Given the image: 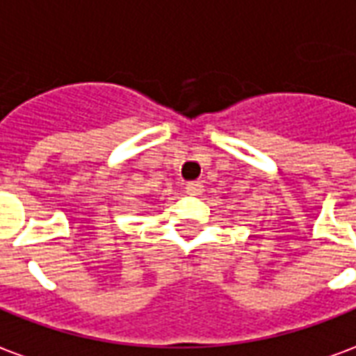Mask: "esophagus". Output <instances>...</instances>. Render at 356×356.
<instances>
[{
	"label": "esophagus",
	"mask_w": 356,
	"mask_h": 356,
	"mask_svg": "<svg viewBox=\"0 0 356 356\" xmlns=\"http://www.w3.org/2000/svg\"><path fill=\"white\" fill-rule=\"evenodd\" d=\"M185 193L188 194V196H198V194L202 193V185H200V183H198V181H193V183H186Z\"/></svg>",
	"instance_id": "34e87169"
}]
</instances>
